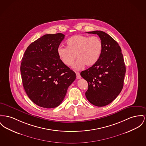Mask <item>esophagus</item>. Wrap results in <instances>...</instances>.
Segmentation results:
<instances>
[{
	"label": "esophagus",
	"mask_w": 146,
	"mask_h": 146,
	"mask_svg": "<svg viewBox=\"0 0 146 146\" xmlns=\"http://www.w3.org/2000/svg\"><path fill=\"white\" fill-rule=\"evenodd\" d=\"M76 76H77V79H80L81 76L80 75V73L79 72H76Z\"/></svg>",
	"instance_id": "obj_1"
}]
</instances>
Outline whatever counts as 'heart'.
<instances>
[{"instance_id": "1", "label": "heart", "mask_w": 146, "mask_h": 146, "mask_svg": "<svg viewBox=\"0 0 146 146\" xmlns=\"http://www.w3.org/2000/svg\"><path fill=\"white\" fill-rule=\"evenodd\" d=\"M67 47L60 46L57 54L62 62L67 66L73 64L76 58L78 60L73 65L77 70L83 68L85 65L92 67L99 60L102 51L103 42L96 36L77 35L67 41Z\"/></svg>"}]
</instances>
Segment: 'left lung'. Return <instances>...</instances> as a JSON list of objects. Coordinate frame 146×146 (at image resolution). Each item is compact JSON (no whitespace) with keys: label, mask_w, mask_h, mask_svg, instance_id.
I'll use <instances>...</instances> for the list:
<instances>
[{"label":"left lung","mask_w":146,"mask_h":146,"mask_svg":"<svg viewBox=\"0 0 146 146\" xmlns=\"http://www.w3.org/2000/svg\"><path fill=\"white\" fill-rule=\"evenodd\" d=\"M98 35L103 42V51L98 61L82 71L80 76L86 80L88 100L96 106H106L114 100L123 86L126 67L121 49L111 37L102 31L87 32Z\"/></svg>","instance_id":"obj_1"}]
</instances>
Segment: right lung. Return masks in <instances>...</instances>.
Masks as SVG:
<instances>
[{
	"label": "right lung",
	"instance_id": "add662e5",
	"mask_svg": "<svg viewBox=\"0 0 146 146\" xmlns=\"http://www.w3.org/2000/svg\"><path fill=\"white\" fill-rule=\"evenodd\" d=\"M64 36L61 33L43 35L27 47L22 58L20 72L25 91L40 107L59 106L76 78L75 72L62 62L57 54Z\"/></svg>",
	"mask_w": 146,
	"mask_h": 146
}]
</instances>
